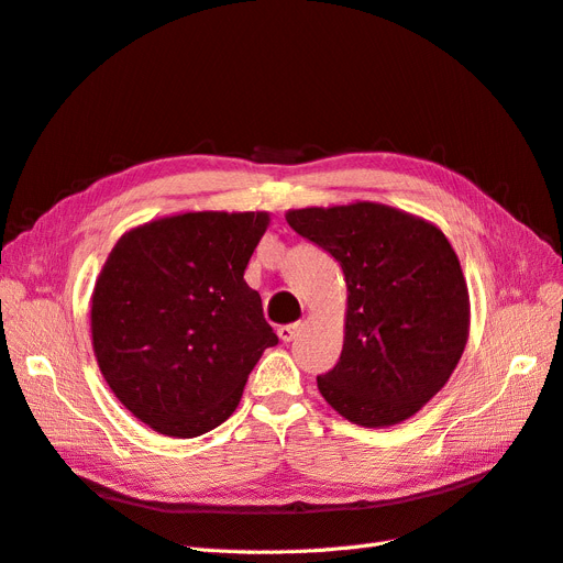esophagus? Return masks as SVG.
Instances as JSON below:
<instances>
[{
	"mask_svg": "<svg viewBox=\"0 0 563 563\" xmlns=\"http://www.w3.org/2000/svg\"><path fill=\"white\" fill-rule=\"evenodd\" d=\"M302 331V323L296 321V323H284V327L277 329V335L284 340V343H291V340Z\"/></svg>",
	"mask_w": 563,
	"mask_h": 563,
	"instance_id": "esophagus-1",
	"label": "esophagus"
}]
</instances>
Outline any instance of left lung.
<instances>
[{
	"instance_id": "obj_1",
	"label": "left lung",
	"mask_w": 563,
	"mask_h": 563,
	"mask_svg": "<svg viewBox=\"0 0 563 563\" xmlns=\"http://www.w3.org/2000/svg\"><path fill=\"white\" fill-rule=\"evenodd\" d=\"M286 223L343 267L340 362L317 378L321 397L362 428L418 413L446 385L470 333L460 261L437 225L385 203L296 209Z\"/></svg>"
}]
</instances>
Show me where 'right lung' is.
<instances>
[{
  "label": "right lung",
  "mask_w": 563,
  "mask_h": 563,
  "mask_svg": "<svg viewBox=\"0 0 563 563\" xmlns=\"http://www.w3.org/2000/svg\"><path fill=\"white\" fill-rule=\"evenodd\" d=\"M265 211L159 218L100 269L91 335L114 397L152 430L192 439L225 422L261 354L279 343L244 282Z\"/></svg>",
  "instance_id": "obj_1"
}]
</instances>
